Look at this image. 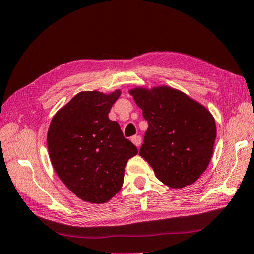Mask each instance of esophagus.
Segmentation results:
<instances>
[{
  "label": "esophagus",
  "instance_id": "esophagus-1",
  "mask_svg": "<svg viewBox=\"0 0 254 254\" xmlns=\"http://www.w3.org/2000/svg\"><path fill=\"white\" fill-rule=\"evenodd\" d=\"M131 141L133 142V144H134L137 147H139L141 145V143H142V139H141V136H139V135L132 136L131 137Z\"/></svg>",
  "mask_w": 254,
  "mask_h": 254
}]
</instances>
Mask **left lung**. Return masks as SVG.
<instances>
[{
    "instance_id": "obj_1",
    "label": "left lung",
    "mask_w": 254,
    "mask_h": 254,
    "mask_svg": "<svg viewBox=\"0 0 254 254\" xmlns=\"http://www.w3.org/2000/svg\"><path fill=\"white\" fill-rule=\"evenodd\" d=\"M149 123L140 155L173 189L191 186L213 154L216 126L204 105L168 85L128 91Z\"/></svg>"
}]
</instances>
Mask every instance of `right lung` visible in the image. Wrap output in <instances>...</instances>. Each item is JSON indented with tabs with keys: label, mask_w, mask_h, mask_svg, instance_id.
I'll return each instance as SVG.
<instances>
[{
	"label": "right lung",
	"mask_w": 254,
	"mask_h": 254,
	"mask_svg": "<svg viewBox=\"0 0 254 254\" xmlns=\"http://www.w3.org/2000/svg\"><path fill=\"white\" fill-rule=\"evenodd\" d=\"M121 90L83 91L51 120L48 150L60 180L79 199L107 203L121 190L124 168L137 154L109 112Z\"/></svg>",
	"instance_id": "1"
}]
</instances>
